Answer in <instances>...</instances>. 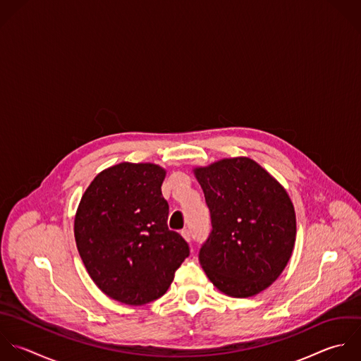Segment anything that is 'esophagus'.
<instances>
[{
	"instance_id": "obj_1",
	"label": "esophagus",
	"mask_w": 361,
	"mask_h": 361,
	"mask_svg": "<svg viewBox=\"0 0 361 361\" xmlns=\"http://www.w3.org/2000/svg\"><path fill=\"white\" fill-rule=\"evenodd\" d=\"M181 236L187 240V242H191V232L188 229H183L181 231Z\"/></svg>"
}]
</instances>
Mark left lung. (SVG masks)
<instances>
[{
    "label": "left lung",
    "mask_w": 361,
    "mask_h": 361,
    "mask_svg": "<svg viewBox=\"0 0 361 361\" xmlns=\"http://www.w3.org/2000/svg\"><path fill=\"white\" fill-rule=\"evenodd\" d=\"M209 208L212 231L200 249L211 283L235 298L270 287L295 245L294 205L284 187L249 157L194 169Z\"/></svg>",
    "instance_id": "1"
}]
</instances>
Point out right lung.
I'll use <instances>...</instances> for the list:
<instances>
[{"instance_id":"add662e5","label":"right lung","mask_w":361,"mask_h":361,"mask_svg":"<svg viewBox=\"0 0 361 361\" xmlns=\"http://www.w3.org/2000/svg\"><path fill=\"white\" fill-rule=\"evenodd\" d=\"M164 177L153 163H119L92 180L77 208L74 238L90 277L126 305L164 295L190 256L187 242L167 226Z\"/></svg>"}]
</instances>
